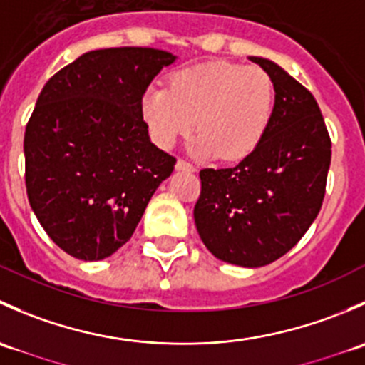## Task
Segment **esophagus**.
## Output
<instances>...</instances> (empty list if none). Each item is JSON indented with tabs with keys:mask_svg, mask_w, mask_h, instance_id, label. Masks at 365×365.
Segmentation results:
<instances>
[{
	"mask_svg": "<svg viewBox=\"0 0 365 365\" xmlns=\"http://www.w3.org/2000/svg\"><path fill=\"white\" fill-rule=\"evenodd\" d=\"M175 168L178 169V171H187V173H194V171H196V168H194L192 164H189V162H185V160H182V159L176 160Z\"/></svg>",
	"mask_w": 365,
	"mask_h": 365,
	"instance_id": "esophagus-1",
	"label": "esophagus"
}]
</instances>
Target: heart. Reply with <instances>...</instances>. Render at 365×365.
<instances>
[{
    "instance_id": "1",
    "label": "heart",
    "mask_w": 365,
    "mask_h": 365,
    "mask_svg": "<svg viewBox=\"0 0 365 365\" xmlns=\"http://www.w3.org/2000/svg\"><path fill=\"white\" fill-rule=\"evenodd\" d=\"M274 106V83L263 68L213 61L173 73L169 88H146L139 113L160 148L175 146L196 123L200 134L190 143L192 153H220L235 160L259 145L270 127Z\"/></svg>"
}]
</instances>
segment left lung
Listing matches in <instances>:
<instances>
[{
    "label": "left lung",
    "mask_w": 365,
    "mask_h": 365,
    "mask_svg": "<svg viewBox=\"0 0 365 365\" xmlns=\"http://www.w3.org/2000/svg\"><path fill=\"white\" fill-rule=\"evenodd\" d=\"M249 60L274 83L270 127L235 168L201 169L194 220L217 259L257 268L295 247L318 217L332 145L311 91L272 60Z\"/></svg>",
    "instance_id": "8db88e82"
}]
</instances>
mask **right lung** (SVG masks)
Instances as JSON below:
<instances>
[{"label":"right lung","instance_id":"right-lung-1","mask_svg":"<svg viewBox=\"0 0 365 365\" xmlns=\"http://www.w3.org/2000/svg\"><path fill=\"white\" fill-rule=\"evenodd\" d=\"M178 60L152 47L81 54L42 88L24 134L26 190L51 240L98 261L130 240L176 159L139 113L157 73Z\"/></svg>","mask_w":365,"mask_h":365}]
</instances>
